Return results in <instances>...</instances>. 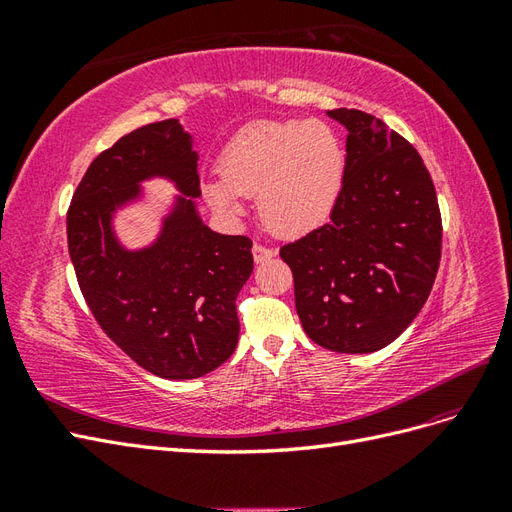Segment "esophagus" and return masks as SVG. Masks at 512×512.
Segmentation results:
<instances>
[{
  "label": "esophagus",
  "mask_w": 512,
  "mask_h": 512,
  "mask_svg": "<svg viewBox=\"0 0 512 512\" xmlns=\"http://www.w3.org/2000/svg\"><path fill=\"white\" fill-rule=\"evenodd\" d=\"M252 254H254V260H256V262H267V260H271V258L275 256V250H271V247H267V245L256 243V245L252 247Z\"/></svg>",
  "instance_id": "1"
}]
</instances>
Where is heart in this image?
Instances as JSON below:
<instances>
[{
  "mask_svg": "<svg viewBox=\"0 0 512 512\" xmlns=\"http://www.w3.org/2000/svg\"><path fill=\"white\" fill-rule=\"evenodd\" d=\"M346 153L322 121L260 119L230 138L220 156V175L203 183L215 211L243 213L258 194V215L282 237H301L329 218L342 190Z\"/></svg>",
  "mask_w": 512,
  "mask_h": 512,
  "instance_id": "obj_1",
  "label": "heart"
}]
</instances>
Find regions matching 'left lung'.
I'll use <instances>...</instances> for the list:
<instances>
[{
    "label": "left lung",
    "instance_id": "8db88e82",
    "mask_svg": "<svg viewBox=\"0 0 512 512\" xmlns=\"http://www.w3.org/2000/svg\"><path fill=\"white\" fill-rule=\"evenodd\" d=\"M327 115L348 130L342 190L331 220L280 256L309 339L367 354L423 309L440 267L442 218L429 170L404 136L356 108Z\"/></svg>",
    "mask_w": 512,
    "mask_h": 512
}]
</instances>
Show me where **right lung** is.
Here are the masks:
<instances>
[{
  "mask_svg": "<svg viewBox=\"0 0 512 512\" xmlns=\"http://www.w3.org/2000/svg\"><path fill=\"white\" fill-rule=\"evenodd\" d=\"M196 166L177 119L149 123L89 164L68 209V250L91 314L134 363L166 380L205 376L235 352V301L254 271L250 239L200 220ZM151 176L173 180L182 196L159 239L130 253L114 237L112 213Z\"/></svg>",
  "mask_w": 512,
  "mask_h": 512,
  "instance_id": "right-lung-1",
  "label": "right lung"
}]
</instances>
